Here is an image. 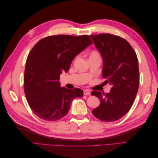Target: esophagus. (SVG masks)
Here are the masks:
<instances>
[{
	"instance_id": "1",
	"label": "esophagus",
	"mask_w": 158,
	"mask_h": 158,
	"mask_svg": "<svg viewBox=\"0 0 158 158\" xmlns=\"http://www.w3.org/2000/svg\"><path fill=\"white\" fill-rule=\"evenodd\" d=\"M90 92L89 91H88V90H85V91H84V95H90Z\"/></svg>"
}]
</instances>
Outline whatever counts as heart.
<instances>
[{
	"mask_svg": "<svg viewBox=\"0 0 158 158\" xmlns=\"http://www.w3.org/2000/svg\"><path fill=\"white\" fill-rule=\"evenodd\" d=\"M94 56H99V54L97 52H95V51H93L92 53L90 54V56H89V57H94Z\"/></svg>",
	"mask_w": 158,
	"mask_h": 158,
	"instance_id": "obj_1",
	"label": "heart"
}]
</instances>
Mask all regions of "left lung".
<instances>
[{
  "label": "left lung",
  "instance_id": "left-lung-1",
  "mask_svg": "<svg viewBox=\"0 0 158 158\" xmlns=\"http://www.w3.org/2000/svg\"><path fill=\"white\" fill-rule=\"evenodd\" d=\"M90 37L102 56V77L111 85L109 93L92 92L100 100L92 113L100 121H115L131 109L138 92L140 78L137 56L128 42L121 37L109 33Z\"/></svg>",
  "mask_w": 158,
  "mask_h": 158
}]
</instances>
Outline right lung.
Masks as SVG:
<instances>
[{"instance_id":"1","label":"right lung","mask_w":158,"mask_h":158,"mask_svg":"<svg viewBox=\"0 0 158 158\" xmlns=\"http://www.w3.org/2000/svg\"><path fill=\"white\" fill-rule=\"evenodd\" d=\"M92 44L88 35H52L37 42L28 55L23 78L29 106L37 117L55 121L68 113L73 100L82 97L79 88L61 87L60 75L67 73L76 55Z\"/></svg>"}]
</instances>
